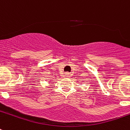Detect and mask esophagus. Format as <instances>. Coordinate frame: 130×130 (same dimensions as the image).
Listing matches in <instances>:
<instances>
[{
  "label": "esophagus",
  "mask_w": 130,
  "mask_h": 130,
  "mask_svg": "<svg viewBox=\"0 0 130 130\" xmlns=\"http://www.w3.org/2000/svg\"><path fill=\"white\" fill-rule=\"evenodd\" d=\"M65 75H66V76H67V77H69V76H71V74H70V73H67L66 74H65Z\"/></svg>",
  "instance_id": "1"
}]
</instances>
